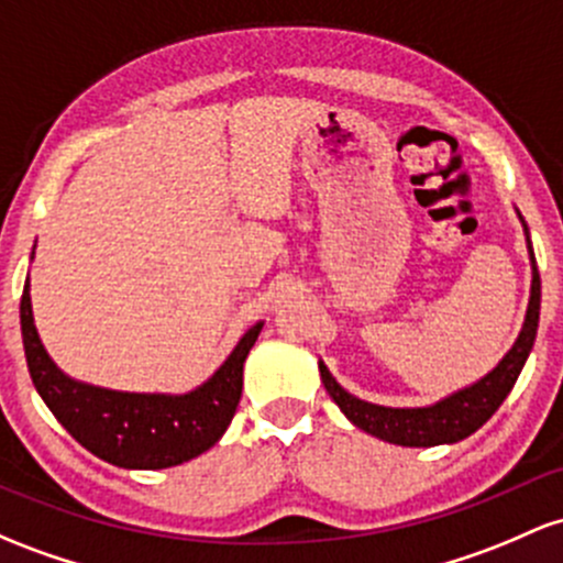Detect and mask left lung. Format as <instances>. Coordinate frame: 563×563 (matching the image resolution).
I'll list each match as a JSON object with an SVG mask.
<instances>
[{"label": "left lung", "instance_id": "8db88e82", "mask_svg": "<svg viewBox=\"0 0 563 563\" xmlns=\"http://www.w3.org/2000/svg\"><path fill=\"white\" fill-rule=\"evenodd\" d=\"M523 232H527L529 258H532V294H529L527 320H523V329L518 333L516 344L508 350V355L489 374L473 382L471 387H462V390L446 395V398L432 406H422V409H390V406H376L350 395L333 379L325 363L318 361L325 390L355 428L379 438V441L398 443V446H441V443H456L462 438L473 435L503 406V400L508 398L512 385H516L518 374H521L523 363H527L529 352L534 347L537 323H540V272H537L527 224H523Z\"/></svg>", "mask_w": 563, "mask_h": 563}]
</instances>
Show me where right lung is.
I'll list each match as a JSON object with an SVG mask.
<instances>
[{"label": "right lung", "instance_id": "1", "mask_svg": "<svg viewBox=\"0 0 563 563\" xmlns=\"http://www.w3.org/2000/svg\"><path fill=\"white\" fill-rule=\"evenodd\" d=\"M251 325L221 368L184 395L120 393L85 385L60 372L47 355L34 314L29 277L21 296V333L36 393L77 443L109 465L128 471H163L208 452L230 428L243 393V363L262 331Z\"/></svg>", "mask_w": 563, "mask_h": 563}]
</instances>
